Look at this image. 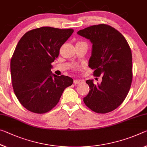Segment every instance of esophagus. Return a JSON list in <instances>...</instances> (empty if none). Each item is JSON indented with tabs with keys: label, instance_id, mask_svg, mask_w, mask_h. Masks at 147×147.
Wrapping results in <instances>:
<instances>
[{
	"label": "esophagus",
	"instance_id": "34e87169",
	"mask_svg": "<svg viewBox=\"0 0 147 147\" xmlns=\"http://www.w3.org/2000/svg\"><path fill=\"white\" fill-rule=\"evenodd\" d=\"M84 80H81V79H76V80H74V84H82Z\"/></svg>",
	"mask_w": 147,
	"mask_h": 147
}]
</instances>
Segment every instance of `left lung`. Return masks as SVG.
Wrapping results in <instances>:
<instances>
[{
    "mask_svg": "<svg viewBox=\"0 0 147 147\" xmlns=\"http://www.w3.org/2000/svg\"><path fill=\"white\" fill-rule=\"evenodd\" d=\"M77 34L92 44L89 66L95 76L102 75L100 84L86 81L90 87L84 102L97 113H107L120 106L132 82V55L129 44L119 31L105 24L92 25Z\"/></svg>",
    "mask_w": 147,
    "mask_h": 147,
    "instance_id": "8db88e82",
    "label": "left lung"
}]
</instances>
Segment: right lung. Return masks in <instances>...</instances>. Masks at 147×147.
<instances>
[{"label":"right lung","instance_id":"obj_1","mask_svg":"<svg viewBox=\"0 0 147 147\" xmlns=\"http://www.w3.org/2000/svg\"><path fill=\"white\" fill-rule=\"evenodd\" d=\"M73 32L42 27L27 32L18 42L11 59V78L15 95L28 111L37 114L50 111L65 88L73 84L72 78L53 74L51 63Z\"/></svg>","mask_w":147,"mask_h":147}]
</instances>
